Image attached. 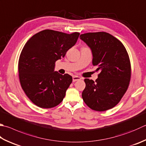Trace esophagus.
I'll use <instances>...</instances> for the list:
<instances>
[{"label": "esophagus", "instance_id": "esophagus-1", "mask_svg": "<svg viewBox=\"0 0 146 146\" xmlns=\"http://www.w3.org/2000/svg\"><path fill=\"white\" fill-rule=\"evenodd\" d=\"M81 78H80V77H79V76H74L72 77V81H73V82H75V81H77L81 80Z\"/></svg>", "mask_w": 146, "mask_h": 146}]
</instances>
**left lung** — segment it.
<instances>
[{
  "label": "left lung",
  "mask_w": 146,
  "mask_h": 146,
  "mask_svg": "<svg viewBox=\"0 0 146 146\" xmlns=\"http://www.w3.org/2000/svg\"><path fill=\"white\" fill-rule=\"evenodd\" d=\"M80 39L92 49V64L100 72L95 81L84 79L83 101L96 111L113 108L130 84L131 64L126 49L119 40L107 32L86 33Z\"/></svg>",
  "instance_id": "left-lung-1"
}]
</instances>
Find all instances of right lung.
Wrapping results in <instances>:
<instances>
[{"label":"right lung","mask_w":146,"mask_h":146,"mask_svg":"<svg viewBox=\"0 0 146 146\" xmlns=\"http://www.w3.org/2000/svg\"><path fill=\"white\" fill-rule=\"evenodd\" d=\"M79 34L44 30L24 46L18 61L19 79L25 93L35 105L49 109L62 102L72 78L54 71L55 62L75 45Z\"/></svg>","instance_id":"right-lung-1"}]
</instances>
